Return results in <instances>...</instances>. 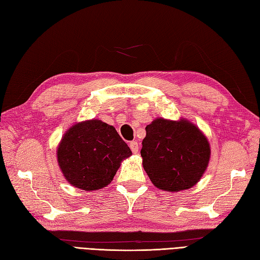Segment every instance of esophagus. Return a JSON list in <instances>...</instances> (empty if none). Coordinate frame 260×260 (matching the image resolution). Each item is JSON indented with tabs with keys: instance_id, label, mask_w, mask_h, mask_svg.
<instances>
[{
	"instance_id": "obj_1",
	"label": "esophagus",
	"mask_w": 260,
	"mask_h": 260,
	"mask_svg": "<svg viewBox=\"0 0 260 260\" xmlns=\"http://www.w3.org/2000/svg\"><path fill=\"white\" fill-rule=\"evenodd\" d=\"M129 147H131V149H132V151L134 152V154H136V152L138 151L139 146H138V143H137V142L133 141V142H131V143H129Z\"/></svg>"
}]
</instances>
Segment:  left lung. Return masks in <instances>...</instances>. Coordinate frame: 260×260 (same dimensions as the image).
I'll list each match as a JSON object with an SVG mask.
<instances>
[{"label": "left lung", "instance_id": "left-lung-1", "mask_svg": "<svg viewBox=\"0 0 260 260\" xmlns=\"http://www.w3.org/2000/svg\"><path fill=\"white\" fill-rule=\"evenodd\" d=\"M141 155L157 188L178 192L201 179L210 160L208 139L193 124L157 118L146 126Z\"/></svg>", "mask_w": 260, "mask_h": 260}]
</instances>
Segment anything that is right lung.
Instances as JSON below:
<instances>
[{
	"instance_id": "add662e5",
	"label": "right lung",
	"mask_w": 260,
	"mask_h": 260,
	"mask_svg": "<svg viewBox=\"0 0 260 260\" xmlns=\"http://www.w3.org/2000/svg\"><path fill=\"white\" fill-rule=\"evenodd\" d=\"M57 155L67 180L79 189L92 191L106 187L132 151L113 126L91 119L66 133Z\"/></svg>"
}]
</instances>
